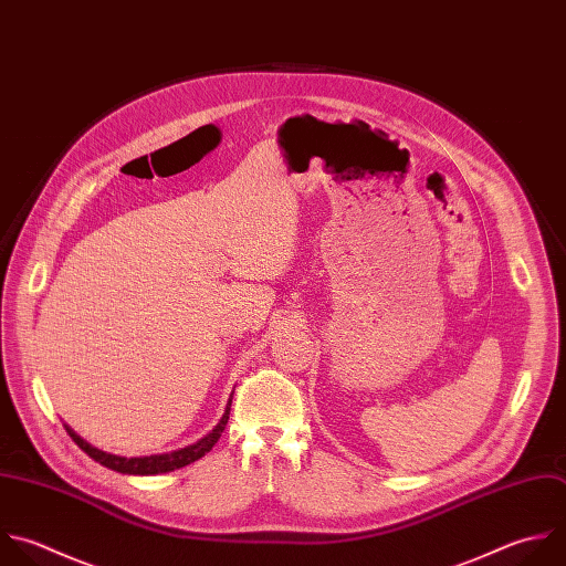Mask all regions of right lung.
<instances>
[{"instance_id": "1", "label": "right lung", "mask_w": 566, "mask_h": 566, "mask_svg": "<svg viewBox=\"0 0 566 566\" xmlns=\"http://www.w3.org/2000/svg\"><path fill=\"white\" fill-rule=\"evenodd\" d=\"M230 407H232V396L226 405V413L223 418L219 420V424L208 433L203 436L201 440H197L195 444H188L184 449H177V451H170V453H157V455H144V458H124V455H115V453H106L97 447H93L91 442H86L84 438H80L71 427H66L69 436L77 442V447L82 451H86L93 460H97L99 464L113 469V471H119V473H133V475H155V473H168V471H175V469H181L199 458H203L214 444L217 440L221 438L226 424H228V418H230Z\"/></svg>"}]
</instances>
